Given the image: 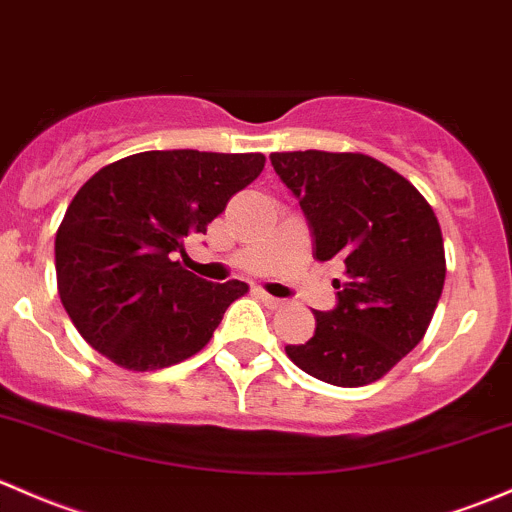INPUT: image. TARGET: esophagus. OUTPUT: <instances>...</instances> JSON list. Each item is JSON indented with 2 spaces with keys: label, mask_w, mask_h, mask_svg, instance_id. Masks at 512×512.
<instances>
[{
  "label": "esophagus",
  "mask_w": 512,
  "mask_h": 512,
  "mask_svg": "<svg viewBox=\"0 0 512 512\" xmlns=\"http://www.w3.org/2000/svg\"><path fill=\"white\" fill-rule=\"evenodd\" d=\"M260 299H262V304L267 306V309H282V306H284V299L272 297V294H267V292H260Z\"/></svg>",
  "instance_id": "34e87169"
}]
</instances>
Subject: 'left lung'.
<instances>
[{
  "instance_id": "obj_1",
  "label": "left lung",
  "mask_w": 512,
  "mask_h": 512,
  "mask_svg": "<svg viewBox=\"0 0 512 512\" xmlns=\"http://www.w3.org/2000/svg\"><path fill=\"white\" fill-rule=\"evenodd\" d=\"M272 166L309 220L314 257H338V306L316 311L314 338L287 346L311 378L370 385L390 373L432 324L444 289L439 220L405 176L360 152H274Z\"/></svg>"
}]
</instances>
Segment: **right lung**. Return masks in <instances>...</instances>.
Listing matches in <instances>:
<instances>
[{"mask_svg":"<svg viewBox=\"0 0 512 512\" xmlns=\"http://www.w3.org/2000/svg\"><path fill=\"white\" fill-rule=\"evenodd\" d=\"M262 169L260 152L174 149L132 154L90 176L56 233L58 297L80 336L134 373L201 351L250 287L206 282L174 257Z\"/></svg>","mask_w":512,"mask_h":512,"instance_id":"1","label":"right lung"}]
</instances>
